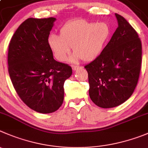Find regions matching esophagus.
<instances>
[{
    "label": "esophagus",
    "instance_id": "34e87169",
    "mask_svg": "<svg viewBox=\"0 0 148 148\" xmlns=\"http://www.w3.org/2000/svg\"><path fill=\"white\" fill-rule=\"evenodd\" d=\"M72 68H73V70H78V69L81 68V67H79V66H77V65H73L72 66Z\"/></svg>",
    "mask_w": 148,
    "mask_h": 148
}]
</instances>
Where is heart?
<instances>
[{
    "mask_svg": "<svg viewBox=\"0 0 148 148\" xmlns=\"http://www.w3.org/2000/svg\"><path fill=\"white\" fill-rule=\"evenodd\" d=\"M110 35V28L105 22H91L75 19L67 22L60 29V36L52 34L48 43L54 57L64 62L73 47L75 54L71 60L76 62L94 60L100 54Z\"/></svg>",
    "mask_w": 148,
    "mask_h": 148,
    "instance_id": "obj_1",
    "label": "heart"
}]
</instances>
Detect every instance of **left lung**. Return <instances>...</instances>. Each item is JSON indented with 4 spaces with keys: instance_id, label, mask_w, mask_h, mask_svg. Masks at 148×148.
<instances>
[{
    "instance_id": "1",
    "label": "left lung",
    "mask_w": 148,
    "mask_h": 148,
    "mask_svg": "<svg viewBox=\"0 0 148 148\" xmlns=\"http://www.w3.org/2000/svg\"><path fill=\"white\" fill-rule=\"evenodd\" d=\"M118 26L110 40L94 61L85 66L89 97L102 108L119 106L133 94L140 77L142 43L122 16L115 14Z\"/></svg>"
}]
</instances>
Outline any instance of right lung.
Masks as SVG:
<instances>
[{"instance_id": "1", "label": "right lung", "mask_w": 148, "mask_h": 148, "mask_svg": "<svg viewBox=\"0 0 148 148\" xmlns=\"http://www.w3.org/2000/svg\"><path fill=\"white\" fill-rule=\"evenodd\" d=\"M56 19L29 18L10 40L8 73L24 103L40 113L55 112L64 100V83L72 67L56 61L48 43Z\"/></svg>"}]
</instances>
